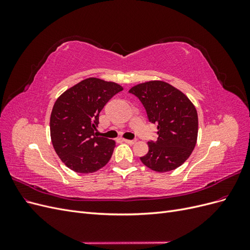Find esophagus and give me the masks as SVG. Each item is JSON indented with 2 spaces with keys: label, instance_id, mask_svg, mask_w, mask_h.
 <instances>
[{
  "label": "esophagus",
  "instance_id": "esophagus-1",
  "mask_svg": "<svg viewBox=\"0 0 250 250\" xmlns=\"http://www.w3.org/2000/svg\"><path fill=\"white\" fill-rule=\"evenodd\" d=\"M124 142L127 143V144H129V145H133V144L137 142V140H124Z\"/></svg>",
  "mask_w": 250,
  "mask_h": 250
}]
</instances>
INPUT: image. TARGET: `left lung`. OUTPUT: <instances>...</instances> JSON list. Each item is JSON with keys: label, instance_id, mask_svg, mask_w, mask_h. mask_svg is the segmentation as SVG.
<instances>
[{"label": "left lung", "instance_id": "1", "mask_svg": "<svg viewBox=\"0 0 250 250\" xmlns=\"http://www.w3.org/2000/svg\"><path fill=\"white\" fill-rule=\"evenodd\" d=\"M145 107L149 122L157 126L156 141L142 163L156 172H168L183 165L195 148L198 134L197 111L188 98L169 83L149 81L129 89Z\"/></svg>", "mask_w": 250, "mask_h": 250}]
</instances>
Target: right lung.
<instances>
[{
	"mask_svg": "<svg viewBox=\"0 0 250 250\" xmlns=\"http://www.w3.org/2000/svg\"><path fill=\"white\" fill-rule=\"evenodd\" d=\"M123 87L115 82L87 78L60 96L53 106L50 131L53 147L67 168L78 173L96 172L108 163L115 141L98 137L99 115Z\"/></svg>",
	"mask_w": 250,
	"mask_h": 250,
	"instance_id": "obj_1",
	"label": "right lung"
}]
</instances>
